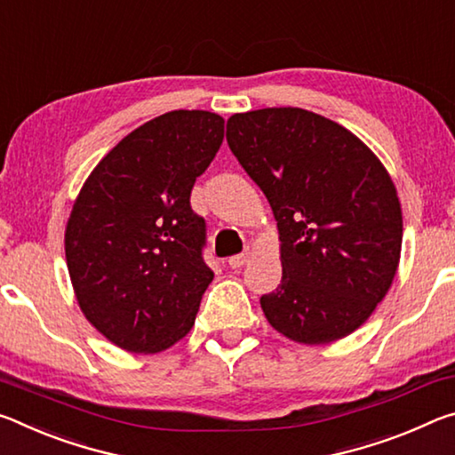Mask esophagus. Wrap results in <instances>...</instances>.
Segmentation results:
<instances>
[{"mask_svg":"<svg viewBox=\"0 0 455 455\" xmlns=\"http://www.w3.org/2000/svg\"><path fill=\"white\" fill-rule=\"evenodd\" d=\"M248 258H250V251H242V254H235L229 258L228 264L229 267H242L245 262H248Z\"/></svg>","mask_w":455,"mask_h":455,"instance_id":"esophagus-1","label":"esophagus"}]
</instances>
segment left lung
Returning <instances> with one entry per match:
<instances>
[{
	"mask_svg": "<svg viewBox=\"0 0 455 455\" xmlns=\"http://www.w3.org/2000/svg\"><path fill=\"white\" fill-rule=\"evenodd\" d=\"M228 145L278 221L282 280L259 298L304 345L347 337L395 278L403 220L389 173L351 131L304 108L229 116Z\"/></svg>",
	"mask_w": 455,
	"mask_h": 455,
	"instance_id": "left-lung-1",
	"label": "left lung"
}]
</instances>
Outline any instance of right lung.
<instances>
[{
  "instance_id": "right-lung-1",
  "label": "right lung",
  "mask_w": 455,
  "mask_h": 455,
  "mask_svg": "<svg viewBox=\"0 0 455 455\" xmlns=\"http://www.w3.org/2000/svg\"><path fill=\"white\" fill-rule=\"evenodd\" d=\"M220 115L171 110L126 135L94 167L66 226L80 310L129 353H159L191 331L213 280L196 179L223 140Z\"/></svg>"
}]
</instances>
